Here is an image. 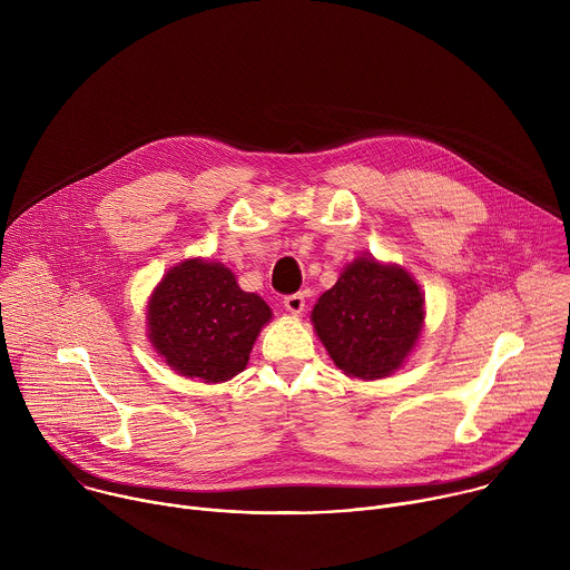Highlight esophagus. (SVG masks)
I'll use <instances>...</instances> for the list:
<instances>
[{
	"label": "esophagus",
	"instance_id": "esophagus-1",
	"mask_svg": "<svg viewBox=\"0 0 570 570\" xmlns=\"http://www.w3.org/2000/svg\"><path fill=\"white\" fill-rule=\"evenodd\" d=\"M284 306H286V311H288V313H293V315H299V313L304 311V306H306V302H304V295H302V293H293V295H286V297H284Z\"/></svg>",
	"mask_w": 570,
	"mask_h": 570
}]
</instances>
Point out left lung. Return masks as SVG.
Returning a JSON list of instances; mask_svg holds the SVG:
<instances>
[{
	"mask_svg": "<svg viewBox=\"0 0 570 570\" xmlns=\"http://www.w3.org/2000/svg\"><path fill=\"white\" fill-rule=\"evenodd\" d=\"M424 317L426 299L415 277L372 255L350 262L311 311L315 336L334 365L358 381L385 379L409 361Z\"/></svg>",
	"mask_w": 570,
	"mask_h": 570,
	"instance_id": "left-lung-1",
	"label": "left lung"
}]
</instances>
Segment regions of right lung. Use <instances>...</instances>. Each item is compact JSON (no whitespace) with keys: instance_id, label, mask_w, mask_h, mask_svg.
<instances>
[{"instance_id":"obj_1","label":"right lung","mask_w":570,"mask_h":570,"mask_svg":"<svg viewBox=\"0 0 570 570\" xmlns=\"http://www.w3.org/2000/svg\"><path fill=\"white\" fill-rule=\"evenodd\" d=\"M271 320L257 293L240 291L225 264L203 257L171 266L146 304V334L157 356L176 374L209 385L246 370Z\"/></svg>"}]
</instances>
